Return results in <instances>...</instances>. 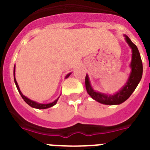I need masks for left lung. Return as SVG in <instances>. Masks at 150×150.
Listing matches in <instances>:
<instances>
[{"instance_id": "left-lung-1", "label": "left lung", "mask_w": 150, "mask_h": 150, "mask_svg": "<svg viewBox=\"0 0 150 150\" xmlns=\"http://www.w3.org/2000/svg\"><path fill=\"white\" fill-rule=\"evenodd\" d=\"M125 40L132 50V60L129 64L131 72L124 86L118 92L113 95H107L105 93L97 92L92 88L88 75L85 78L86 92L92 99L100 103L106 105H118L127 100L132 92L136 89L142 78L143 64L139 51L136 46L130 40L129 38L124 35Z\"/></svg>"}]
</instances>
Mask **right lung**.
<instances>
[{"label": "right lung", "mask_w": 150, "mask_h": 150, "mask_svg": "<svg viewBox=\"0 0 150 150\" xmlns=\"http://www.w3.org/2000/svg\"><path fill=\"white\" fill-rule=\"evenodd\" d=\"M71 75V72H70V73L67 74V76H66V78H68V77L69 76V75ZM14 81H15V85H16L17 89H18V92H19V93H20V95H21V96L22 98L23 99V100H24V101L26 102V103H27L28 105H29L30 107H33V108L39 109V110H43V109L50 108V107H53L54 105H55L56 103H57V101H58V98H59V97H58V98L56 99V100H54L53 102H52V103H38V102L35 101V100H31V99L28 98H26V96H23V95L22 94L21 91L20 90V88H19V86H18V83H17L16 79H15V67H14Z\"/></svg>", "instance_id": "add662e5"}]
</instances>
